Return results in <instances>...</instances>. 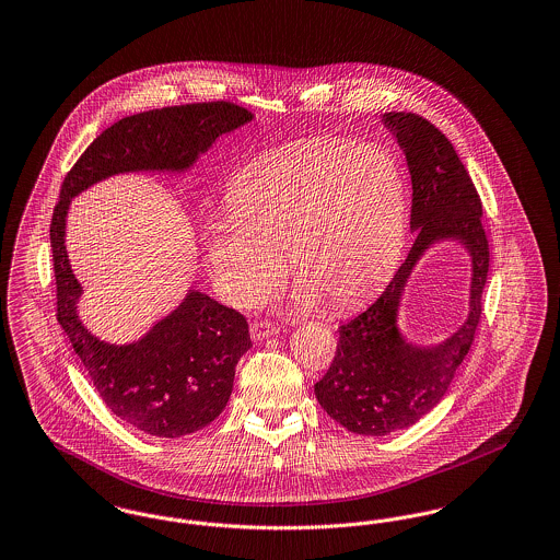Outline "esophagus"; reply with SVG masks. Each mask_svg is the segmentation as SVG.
<instances>
[{"instance_id":"obj_1","label":"esophagus","mask_w":560,"mask_h":560,"mask_svg":"<svg viewBox=\"0 0 560 560\" xmlns=\"http://www.w3.org/2000/svg\"><path fill=\"white\" fill-rule=\"evenodd\" d=\"M249 334H252V340H265V338H270V336L277 334V327L270 320H254L249 325Z\"/></svg>"}]
</instances>
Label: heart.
<instances>
[{
    "mask_svg": "<svg viewBox=\"0 0 560 560\" xmlns=\"http://www.w3.org/2000/svg\"><path fill=\"white\" fill-rule=\"evenodd\" d=\"M229 210L201 229L218 295L252 306L285 265L295 298L350 308L399 262L409 226V185L397 155L380 144L323 140L270 151L229 188Z\"/></svg>",
    "mask_w": 560,
    "mask_h": 560,
    "instance_id": "1",
    "label": "heart"
}]
</instances>
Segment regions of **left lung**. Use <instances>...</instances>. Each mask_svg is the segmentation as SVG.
<instances>
[{
	"mask_svg": "<svg viewBox=\"0 0 560 560\" xmlns=\"http://www.w3.org/2000/svg\"><path fill=\"white\" fill-rule=\"evenodd\" d=\"M384 124L397 136L411 174L416 241L372 306L340 325L336 357L315 384L317 400L329 418L368 436L411 427L443 399L475 342L489 272L479 192L447 136L416 113L390 110ZM441 238L459 240L474 258L471 313L443 346L413 348L396 329L399 293L427 245Z\"/></svg>",
	"mask_w": 560,
	"mask_h": 560,
	"instance_id": "1",
	"label": "left lung"
}]
</instances>
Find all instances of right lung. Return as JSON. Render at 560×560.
Here are the masks:
<instances>
[{"label": "right lung", "instance_id": "obj_1", "mask_svg": "<svg viewBox=\"0 0 560 560\" xmlns=\"http://www.w3.org/2000/svg\"><path fill=\"white\" fill-rule=\"evenodd\" d=\"M252 121L247 108L215 101L153 108L119 119L75 161L60 187L50 224L56 319L108 409L128 424L176 439L213 422L226 407L235 368L252 347L245 317L190 290L142 340L115 347L78 317L81 285L65 247L69 203L94 183L124 172L187 170L218 136Z\"/></svg>", "mask_w": 560, "mask_h": 560}]
</instances>
